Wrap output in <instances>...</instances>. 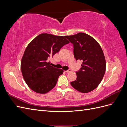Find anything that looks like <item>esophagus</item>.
<instances>
[{
	"label": "esophagus",
	"instance_id": "34e87169",
	"mask_svg": "<svg viewBox=\"0 0 127 127\" xmlns=\"http://www.w3.org/2000/svg\"><path fill=\"white\" fill-rule=\"evenodd\" d=\"M71 69H68V70H67L65 71V72H71Z\"/></svg>",
	"mask_w": 127,
	"mask_h": 127
}]
</instances>
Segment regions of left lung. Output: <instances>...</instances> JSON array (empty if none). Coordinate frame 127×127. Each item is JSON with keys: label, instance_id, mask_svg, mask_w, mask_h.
<instances>
[{"label": "left lung", "instance_id": "1", "mask_svg": "<svg viewBox=\"0 0 127 127\" xmlns=\"http://www.w3.org/2000/svg\"><path fill=\"white\" fill-rule=\"evenodd\" d=\"M73 44L76 60L83 61L82 67L76 72L77 78L70 83L75 90L86 93L93 91L101 83L106 69L102 49L94 38L84 33L66 36Z\"/></svg>", "mask_w": 127, "mask_h": 127}]
</instances>
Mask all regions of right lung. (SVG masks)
<instances>
[{
	"label": "right lung",
	"mask_w": 127,
	"mask_h": 127,
	"mask_svg": "<svg viewBox=\"0 0 127 127\" xmlns=\"http://www.w3.org/2000/svg\"><path fill=\"white\" fill-rule=\"evenodd\" d=\"M69 43L66 36L42 33L26 47L21 63L23 76L28 86L36 93L45 94L51 91L64 70L51 66L50 59Z\"/></svg>",
	"instance_id": "add662e5"
}]
</instances>
